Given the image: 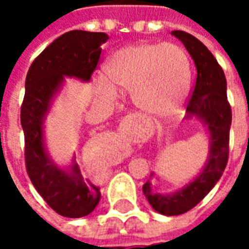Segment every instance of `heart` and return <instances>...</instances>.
I'll list each match as a JSON object with an SVG mask.
<instances>
[{
  "label": "heart",
  "mask_w": 249,
  "mask_h": 249,
  "mask_svg": "<svg viewBox=\"0 0 249 249\" xmlns=\"http://www.w3.org/2000/svg\"><path fill=\"white\" fill-rule=\"evenodd\" d=\"M108 78L96 80V90L114 98L117 89H132L133 101L157 117L176 113L184 104L191 84V61L175 42H139L113 53L105 64Z\"/></svg>",
  "instance_id": "heart-1"
}]
</instances>
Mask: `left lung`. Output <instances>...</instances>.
<instances>
[{"instance_id": "8db88e82", "label": "left lung", "mask_w": 249, "mask_h": 249, "mask_svg": "<svg viewBox=\"0 0 249 249\" xmlns=\"http://www.w3.org/2000/svg\"><path fill=\"white\" fill-rule=\"evenodd\" d=\"M172 35L187 48L197 71L196 85L187 104L188 117L195 116L201 120L208 129L211 142L208 161L204 169L193 181L178 192L171 195L155 193L149 180L142 185V192L152 208L165 216L188 212L196 207L219 181L228 162L232 123V110L227 98V80L219 62L207 46L192 35L183 30H173Z\"/></svg>"}]
</instances>
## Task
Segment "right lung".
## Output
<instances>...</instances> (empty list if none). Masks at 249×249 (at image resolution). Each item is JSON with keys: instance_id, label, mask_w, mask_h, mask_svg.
I'll return each instance as SVG.
<instances>
[{"instance_id": "right-lung-1", "label": "right lung", "mask_w": 249, "mask_h": 249, "mask_svg": "<svg viewBox=\"0 0 249 249\" xmlns=\"http://www.w3.org/2000/svg\"><path fill=\"white\" fill-rule=\"evenodd\" d=\"M107 40L105 33H64L41 52L26 74L21 105L26 172L41 197L64 217L76 219L90 213L97 207L101 192L97 185L82 178L74 160L71 171H64L52 161L44 145V120L64 77L90 80Z\"/></svg>"}]
</instances>
